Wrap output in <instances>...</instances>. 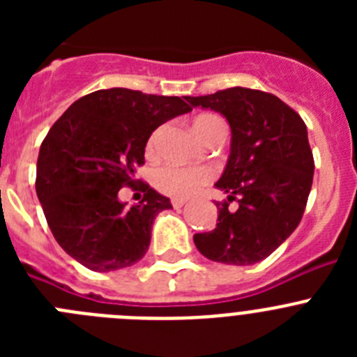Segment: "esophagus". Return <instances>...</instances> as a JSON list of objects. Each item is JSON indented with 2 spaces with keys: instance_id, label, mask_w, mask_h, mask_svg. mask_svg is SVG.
<instances>
[{
  "instance_id": "esophagus-1",
  "label": "esophagus",
  "mask_w": 357,
  "mask_h": 357,
  "mask_svg": "<svg viewBox=\"0 0 357 357\" xmlns=\"http://www.w3.org/2000/svg\"><path fill=\"white\" fill-rule=\"evenodd\" d=\"M172 206L175 207V209H181V207L185 206V200H184V198H173Z\"/></svg>"
}]
</instances>
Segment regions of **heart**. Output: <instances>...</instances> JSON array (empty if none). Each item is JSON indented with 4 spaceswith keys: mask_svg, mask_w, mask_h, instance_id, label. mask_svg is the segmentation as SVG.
Wrapping results in <instances>:
<instances>
[{
    "mask_svg": "<svg viewBox=\"0 0 357 357\" xmlns=\"http://www.w3.org/2000/svg\"><path fill=\"white\" fill-rule=\"evenodd\" d=\"M222 119L214 114H202L195 119L193 128L198 137H204L207 132L216 125H222ZM164 127H157L151 132L148 139V150L153 151L157 148L162 135ZM213 172L206 168H184V166H164L155 173V185L164 195L173 198H188L195 195L204 184L211 181Z\"/></svg>",
    "mask_w": 357,
    "mask_h": 357,
    "instance_id": "b5f03b06",
    "label": "heart"
}]
</instances>
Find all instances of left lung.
Listing matches in <instances>:
<instances>
[{
  "label": "left lung",
  "mask_w": 357,
  "mask_h": 357,
  "mask_svg": "<svg viewBox=\"0 0 357 357\" xmlns=\"http://www.w3.org/2000/svg\"><path fill=\"white\" fill-rule=\"evenodd\" d=\"M185 100L225 116L232 132L225 172L216 182L229 197L216 204V229L195 234V245L216 263H259L291 236L307 204L314 160L305 123L277 96L247 87ZM232 199L238 210L228 207Z\"/></svg>",
  "instance_id": "1"
}]
</instances>
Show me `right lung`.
Returning <instances> with one entry per match:
<instances>
[{
  "instance_id": "right-lung-1",
  "label": "right lung",
  "mask_w": 357,
  "mask_h": 357,
  "mask_svg": "<svg viewBox=\"0 0 357 357\" xmlns=\"http://www.w3.org/2000/svg\"><path fill=\"white\" fill-rule=\"evenodd\" d=\"M193 110L178 96L141 91H94L73 103L44 137L36 191L56 243L93 272L135 264L150 247L157 214L169 198L135 181L151 132ZM121 187L139 188L144 200L127 208Z\"/></svg>"
}]
</instances>
